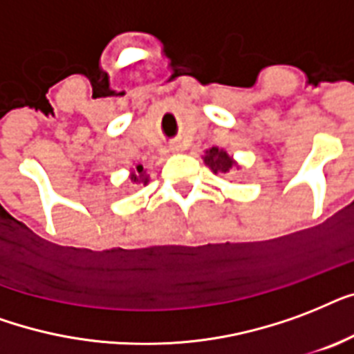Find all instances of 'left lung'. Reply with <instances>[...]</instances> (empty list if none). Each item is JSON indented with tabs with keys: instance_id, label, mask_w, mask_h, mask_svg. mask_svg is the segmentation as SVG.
I'll return each instance as SVG.
<instances>
[{
	"instance_id": "left-lung-1",
	"label": "left lung",
	"mask_w": 354,
	"mask_h": 354,
	"mask_svg": "<svg viewBox=\"0 0 354 354\" xmlns=\"http://www.w3.org/2000/svg\"><path fill=\"white\" fill-rule=\"evenodd\" d=\"M205 164L208 168L212 169L214 174L220 175H229L234 168H238V164L232 160V157H229V153L220 149V147H210L205 151V157H203Z\"/></svg>"
}]
</instances>
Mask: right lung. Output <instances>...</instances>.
<instances>
[{
  "mask_svg": "<svg viewBox=\"0 0 354 354\" xmlns=\"http://www.w3.org/2000/svg\"><path fill=\"white\" fill-rule=\"evenodd\" d=\"M131 180L133 183H142V185H147L149 183V175H146V169H144V166L142 164H136V168L131 171Z\"/></svg>",
  "mask_w": 354,
  "mask_h": 354,
  "instance_id": "right-lung-1",
  "label": "right lung"
}]
</instances>
